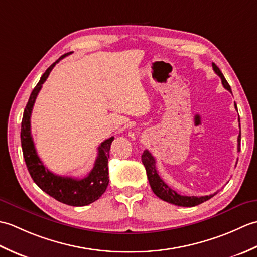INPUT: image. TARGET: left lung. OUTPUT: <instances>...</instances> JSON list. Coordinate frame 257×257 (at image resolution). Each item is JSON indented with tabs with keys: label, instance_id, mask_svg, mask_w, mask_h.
<instances>
[{
	"label": "left lung",
	"instance_id": "8db88e82",
	"mask_svg": "<svg viewBox=\"0 0 257 257\" xmlns=\"http://www.w3.org/2000/svg\"><path fill=\"white\" fill-rule=\"evenodd\" d=\"M212 67L214 69V72L220 76V78L222 80V85L224 87L225 89H227L228 91H231V86L228 85L227 80L225 79L224 75L222 74V72L220 70V68L216 66V65L213 63ZM236 108V105H235ZM237 109V108H236ZM239 129H241V125H239ZM237 150H241V130H239V135L237 138ZM141 160H143L144 166L146 168L147 171V177H148L149 180V184L154 191V193L160 198L161 200L168 202V203H171L174 205L178 206H195L199 205L203 202L210 200L211 198H213L216 193H213L210 195H205V196H187V195H180L179 193H177L176 191L172 190L169 185L163 181L161 179V177L159 176V173L157 171L156 168V159L148 150H145L143 156H141Z\"/></svg>",
	"mask_w": 257,
	"mask_h": 257
}]
</instances>
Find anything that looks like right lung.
Segmentation results:
<instances>
[{
	"instance_id": "1",
	"label": "right lung",
	"mask_w": 257,
	"mask_h": 257,
	"mask_svg": "<svg viewBox=\"0 0 257 257\" xmlns=\"http://www.w3.org/2000/svg\"><path fill=\"white\" fill-rule=\"evenodd\" d=\"M69 54H72V52L64 54L55 63L52 64L46 69V72L43 74L35 88L33 89L30 99L26 103L23 119H22L21 144L27 170H29L33 181L38 185V188L64 204L72 206H84L99 199L108 187L109 150H110V145L114 138L111 137L100 144V146L98 147V156L94 168L91 169V171L85 178L76 179L56 176V174L48 170L43 165V162L36 154L31 134V113L36 97L42 88V85L45 83L54 66L61 59L68 56Z\"/></svg>"
}]
</instances>
